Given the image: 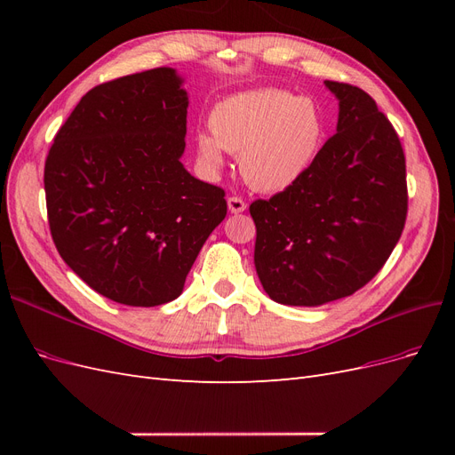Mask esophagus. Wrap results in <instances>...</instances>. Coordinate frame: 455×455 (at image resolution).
Wrapping results in <instances>:
<instances>
[{
    "mask_svg": "<svg viewBox=\"0 0 455 455\" xmlns=\"http://www.w3.org/2000/svg\"><path fill=\"white\" fill-rule=\"evenodd\" d=\"M228 206H229V211L233 212V214H239V212H244L246 211V203L241 199V197H228Z\"/></svg>",
    "mask_w": 455,
    "mask_h": 455,
    "instance_id": "obj_1",
    "label": "esophagus"
}]
</instances>
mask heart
<instances>
[{"mask_svg": "<svg viewBox=\"0 0 455 455\" xmlns=\"http://www.w3.org/2000/svg\"><path fill=\"white\" fill-rule=\"evenodd\" d=\"M209 129L211 134L196 136L197 159L206 171L224 167L226 149L239 156L246 184L259 191H281L309 171L323 146L326 123L313 99L259 89L216 102Z\"/></svg>", "mask_w": 455, "mask_h": 455, "instance_id": "heart-1", "label": "heart"}]
</instances>
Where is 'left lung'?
<instances>
[{
  "instance_id": "left-lung-1",
  "label": "left lung",
  "mask_w": 455,
  "mask_h": 455,
  "mask_svg": "<svg viewBox=\"0 0 455 455\" xmlns=\"http://www.w3.org/2000/svg\"><path fill=\"white\" fill-rule=\"evenodd\" d=\"M339 100L336 134L309 171L271 199H256L254 266L269 298L323 306L376 277L403 235L406 159L368 92L324 81Z\"/></svg>"
}]
</instances>
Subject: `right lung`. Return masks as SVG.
Listing matches in <instances>:
<instances>
[{"label": "right lung", "instance_id": "add662e5", "mask_svg": "<svg viewBox=\"0 0 455 455\" xmlns=\"http://www.w3.org/2000/svg\"><path fill=\"white\" fill-rule=\"evenodd\" d=\"M188 92L174 68L91 89L45 161V199L59 254L92 291L132 307L167 304L212 229L226 191L191 176Z\"/></svg>", "mask_w": 455, "mask_h": 455}]
</instances>
